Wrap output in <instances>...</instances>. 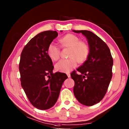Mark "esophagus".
Listing matches in <instances>:
<instances>
[{
  "instance_id": "34e87169",
  "label": "esophagus",
  "mask_w": 129,
  "mask_h": 129,
  "mask_svg": "<svg viewBox=\"0 0 129 129\" xmlns=\"http://www.w3.org/2000/svg\"><path fill=\"white\" fill-rule=\"evenodd\" d=\"M67 76H68V78L71 77V74H70L69 73H67Z\"/></svg>"
}]
</instances>
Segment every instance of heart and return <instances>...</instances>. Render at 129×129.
Masks as SVG:
<instances>
[{"mask_svg":"<svg viewBox=\"0 0 129 129\" xmlns=\"http://www.w3.org/2000/svg\"><path fill=\"white\" fill-rule=\"evenodd\" d=\"M58 43L62 48L69 49L67 60H62L55 65L56 71L61 72H69L76 67L77 62L83 64L86 61L90 54V47L86 41H80L78 36L73 34H67L58 40ZM47 54L49 58L56 61L60 58V50L52 44L47 48Z\"/></svg>","mask_w":129,"mask_h":129,"instance_id":"1","label":"heart"}]
</instances>
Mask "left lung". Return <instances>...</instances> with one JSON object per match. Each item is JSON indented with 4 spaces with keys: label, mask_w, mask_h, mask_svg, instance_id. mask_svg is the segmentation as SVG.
<instances>
[{
    "label": "left lung",
    "mask_w": 129,
    "mask_h": 129,
    "mask_svg": "<svg viewBox=\"0 0 129 129\" xmlns=\"http://www.w3.org/2000/svg\"><path fill=\"white\" fill-rule=\"evenodd\" d=\"M85 36L90 47V54L77 71L71 74L75 81L74 95L85 106H93L101 101L108 90L112 77L113 60L108 45L99 36L86 30H75Z\"/></svg>",
    "instance_id": "1"
}]
</instances>
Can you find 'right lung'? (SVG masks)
<instances>
[{"mask_svg":"<svg viewBox=\"0 0 129 129\" xmlns=\"http://www.w3.org/2000/svg\"><path fill=\"white\" fill-rule=\"evenodd\" d=\"M57 36L56 30L41 32L27 43L21 53V86L32 105L40 110L54 105L68 78L64 73H53V62L47 54L48 47Z\"/></svg>","mask_w":129,"mask_h":129,"instance_id":"right-lung-1","label":"right lung"}]
</instances>
